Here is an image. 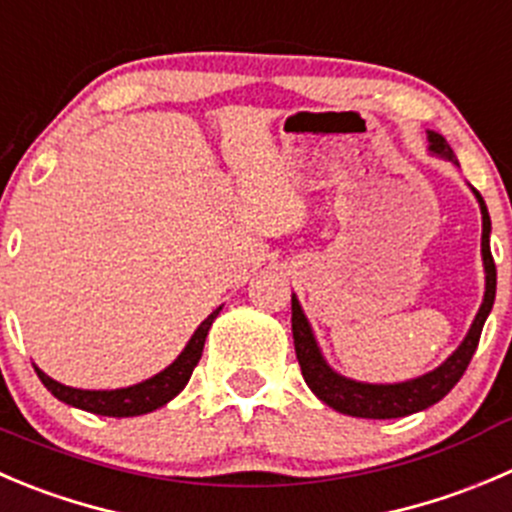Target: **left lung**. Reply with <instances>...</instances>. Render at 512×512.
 Masks as SVG:
<instances>
[{
	"label": "left lung",
	"mask_w": 512,
	"mask_h": 512,
	"mask_svg": "<svg viewBox=\"0 0 512 512\" xmlns=\"http://www.w3.org/2000/svg\"><path fill=\"white\" fill-rule=\"evenodd\" d=\"M430 150L435 155L445 157V160L455 162V152L445 142L443 135L430 132ZM475 197L480 202V212H483V262H485V297L480 305L478 315H475L473 327H470L468 337L463 345L438 367V370L428 372V375L418 377V380L398 382V385H367V382L347 380V377L337 375L320 355L315 337H312L307 317L302 315L300 302L292 297V337H295V355L300 362V370L305 382L310 385L312 393L330 405L337 413L352 415V418H372V420H390V418H405L418 410L430 408L438 400H443L450 390L458 385L463 372L468 370L470 360H473L475 350H478L480 332H483L485 317L490 315L495 302V262L490 255V215L485 207L483 197L475 190Z\"/></svg>",
	"instance_id": "left-lung-1"
}]
</instances>
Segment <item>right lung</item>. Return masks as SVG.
<instances>
[{
  "instance_id": "right-lung-1",
  "label": "right lung",
  "mask_w": 512,
  "mask_h": 512,
  "mask_svg": "<svg viewBox=\"0 0 512 512\" xmlns=\"http://www.w3.org/2000/svg\"><path fill=\"white\" fill-rule=\"evenodd\" d=\"M220 310L222 307H217V310L212 312L200 327H197L192 340L187 342V347L182 350V355L177 357L167 370H162L160 375L150 377V380L140 382V385H132V388L77 390L52 380V377L44 375L39 367H34V370H37L39 380L44 382V388H47L57 400L72 405V408L87 410V413H94V415H107V418H132V415L152 413V410L170 403V400L187 385V380L192 377V370H195L197 362H200L202 357V347H205L207 332H210L212 322H215V317L220 315Z\"/></svg>"
}]
</instances>
